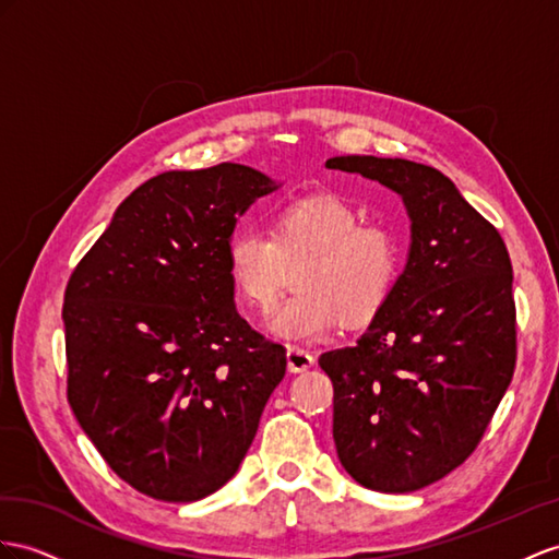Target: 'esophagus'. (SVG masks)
Returning a JSON list of instances; mask_svg holds the SVG:
<instances>
[{
	"mask_svg": "<svg viewBox=\"0 0 559 559\" xmlns=\"http://www.w3.org/2000/svg\"><path fill=\"white\" fill-rule=\"evenodd\" d=\"M285 359H288V370L290 373H305V370H309L313 366V354L302 349V347H288V352H285Z\"/></svg>",
	"mask_w": 559,
	"mask_h": 559,
	"instance_id": "esophagus-1",
	"label": "esophagus"
}]
</instances>
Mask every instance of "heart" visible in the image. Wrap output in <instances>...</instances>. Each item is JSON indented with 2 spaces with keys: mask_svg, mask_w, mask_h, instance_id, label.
<instances>
[{
  "mask_svg": "<svg viewBox=\"0 0 559 559\" xmlns=\"http://www.w3.org/2000/svg\"><path fill=\"white\" fill-rule=\"evenodd\" d=\"M402 242L390 226L361 222L337 193L283 200L269 236L238 228L226 242V269L238 299L266 311L288 278L293 293L271 311L266 328L283 340H319L342 323L359 325L388 302L402 274Z\"/></svg>",
  "mask_w": 559,
  "mask_h": 559,
  "instance_id": "heart-1",
  "label": "heart"
}]
</instances>
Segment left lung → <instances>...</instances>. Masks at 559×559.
<instances>
[{
	"label": "left lung",
	"mask_w": 559,
	"mask_h": 559,
	"mask_svg": "<svg viewBox=\"0 0 559 559\" xmlns=\"http://www.w3.org/2000/svg\"><path fill=\"white\" fill-rule=\"evenodd\" d=\"M325 167L388 186L411 217L408 262L390 299L354 347L319 359L333 380L337 457L370 491H418L467 461L512 380L510 254L435 167L376 155Z\"/></svg>",
	"instance_id": "left-lung-1"
}]
</instances>
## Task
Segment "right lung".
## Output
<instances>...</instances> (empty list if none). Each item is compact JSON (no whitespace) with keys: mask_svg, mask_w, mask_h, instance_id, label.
Instances as JSON below:
<instances>
[{"mask_svg":"<svg viewBox=\"0 0 559 559\" xmlns=\"http://www.w3.org/2000/svg\"><path fill=\"white\" fill-rule=\"evenodd\" d=\"M262 171H163L124 200L70 274L68 404L120 479L191 503L231 479L285 376V347L240 319L226 242Z\"/></svg>","mask_w":559,"mask_h":559,"instance_id":"obj_1","label":"right lung"}]
</instances>
